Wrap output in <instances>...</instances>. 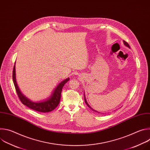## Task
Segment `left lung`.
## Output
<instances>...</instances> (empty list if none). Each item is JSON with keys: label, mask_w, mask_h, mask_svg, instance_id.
I'll use <instances>...</instances> for the list:
<instances>
[{"label": "left lung", "mask_w": 150, "mask_h": 150, "mask_svg": "<svg viewBox=\"0 0 150 150\" xmlns=\"http://www.w3.org/2000/svg\"><path fill=\"white\" fill-rule=\"evenodd\" d=\"M123 43H124V45H125V46H127V47H129V48H130V46H129V44H128V43H127V42H126V41H124V40H123ZM85 103H86V104H87V105H88V107H89V108H90V109H91V110H93V111H95V110H93V109H92V108H91V107H90V105H88V103H87V101H86V100H85ZM95 112H96V111H95ZM96 112H97V113H98V112H97V111H96Z\"/></svg>", "instance_id": "8db88e82"}]
</instances>
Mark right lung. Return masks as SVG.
<instances>
[{
	"label": "right lung",
	"instance_id": "1",
	"mask_svg": "<svg viewBox=\"0 0 150 150\" xmlns=\"http://www.w3.org/2000/svg\"><path fill=\"white\" fill-rule=\"evenodd\" d=\"M12 79H13V82L14 83V86L15 88L16 94L20 101H21V103H22L23 104H24L25 105L27 106L28 108L34 110H35L39 112H42V113L50 112L53 110L59 105L60 100L62 88L64 86V85H65L69 80V78H67L65 80L61 82L57 85V87L54 90V92L53 93L52 96L50 97L49 99L42 102L34 103L29 100L25 96H24L23 94L21 93V91H19L16 82V79H15V65L13 69Z\"/></svg>",
	"mask_w": 150,
	"mask_h": 150
}]
</instances>
